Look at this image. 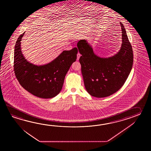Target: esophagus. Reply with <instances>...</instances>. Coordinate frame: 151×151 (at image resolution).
Instances as JSON below:
<instances>
[{
    "instance_id": "obj_1",
    "label": "esophagus",
    "mask_w": 151,
    "mask_h": 151,
    "mask_svg": "<svg viewBox=\"0 0 151 151\" xmlns=\"http://www.w3.org/2000/svg\"><path fill=\"white\" fill-rule=\"evenodd\" d=\"M80 56H81V55H80V53H78V54H77V60H78L79 59Z\"/></svg>"
}]
</instances>
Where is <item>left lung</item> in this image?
Here are the masks:
<instances>
[{"mask_svg": "<svg viewBox=\"0 0 151 151\" xmlns=\"http://www.w3.org/2000/svg\"><path fill=\"white\" fill-rule=\"evenodd\" d=\"M122 44L119 52L112 57L100 58L94 53L86 40H80L77 47L81 56V66L85 88L91 96L96 98L109 96L123 86L131 71L133 54L125 29L120 23Z\"/></svg>", "mask_w": 151, "mask_h": 151, "instance_id": "obj_1", "label": "left lung"}]
</instances>
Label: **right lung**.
Listing matches in <instances>:
<instances>
[{
  "label": "right lung",
  "mask_w": 151,
  "mask_h": 151,
  "mask_svg": "<svg viewBox=\"0 0 151 151\" xmlns=\"http://www.w3.org/2000/svg\"><path fill=\"white\" fill-rule=\"evenodd\" d=\"M24 33L17 39L14 47L13 67L17 79L33 95L44 99L53 98L61 91L65 76L76 60L78 49L64 51L51 63L37 66L27 61L22 53L20 41Z\"/></svg>",
  "instance_id": "right-lung-1"
}]
</instances>
